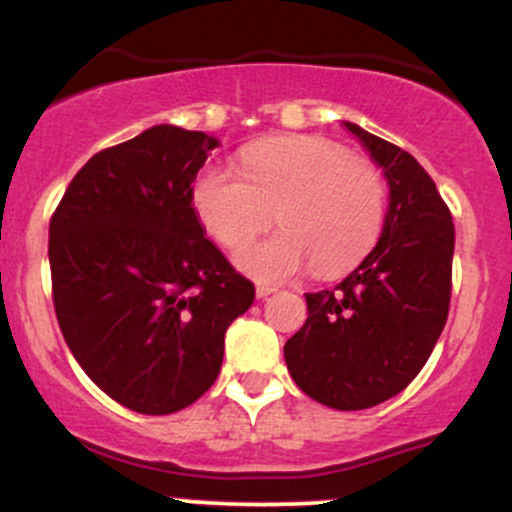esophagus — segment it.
<instances>
[{
  "instance_id": "34e87169",
  "label": "esophagus",
  "mask_w": 512,
  "mask_h": 512,
  "mask_svg": "<svg viewBox=\"0 0 512 512\" xmlns=\"http://www.w3.org/2000/svg\"><path fill=\"white\" fill-rule=\"evenodd\" d=\"M276 293V288L273 285H256V295L258 298H268V295Z\"/></svg>"
}]
</instances>
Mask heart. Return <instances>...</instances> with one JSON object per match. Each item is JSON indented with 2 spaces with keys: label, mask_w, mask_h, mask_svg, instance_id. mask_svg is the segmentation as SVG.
I'll return each instance as SVG.
<instances>
[{
  "label": "heart",
  "mask_w": 512,
  "mask_h": 512,
  "mask_svg": "<svg viewBox=\"0 0 512 512\" xmlns=\"http://www.w3.org/2000/svg\"><path fill=\"white\" fill-rule=\"evenodd\" d=\"M190 197L202 229L232 251L277 212L284 232L236 254V266L261 283L298 276L310 263L322 278L351 271L376 246L386 214L381 170L322 136L246 146L239 173L207 166Z\"/></svg>",
  "instance_id": "1"
}]
</instances>
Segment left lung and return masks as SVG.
I'll list each match as a JSON object with an SVG mask.
<instances>
[{
  "mask_svg": "<svg viewBox=\"0 0 512 512\" xmlns=\"http://www.w3.org/2000/svg\"><path fill=\"white\" fill-rule=\"evenodd\" d=\"M383 168L390 205L381 239L334 290L307 293V322L285 342L302 393L364 410L403 390L430 359L452 298L454 224L427 170L390 141L344 122Z\"/></svg>",
  "mask_w": 512,
  "mask_h": 512,
  "instance_id": "1",
  "label": "left lung"
}]
</instances>
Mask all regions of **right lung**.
<instances>
[{
	"label": "right lung",
	"mask_w": 512,
	"mask_h": 512,
	"mask_svg": "<svg viewBox=\"0 0 512 512\" xmlns=\"http://www.w3.org/2000/svg\"><path fill=\"white\" fill-rule=\"evenodd\" d=\"M217 139L158 124L95 153L48 229L53 307L82 371L141 415L195 403L254 283L205 236L192 183Z\"/></svg>",
	"instance_id": "1"
}]
</instances>
